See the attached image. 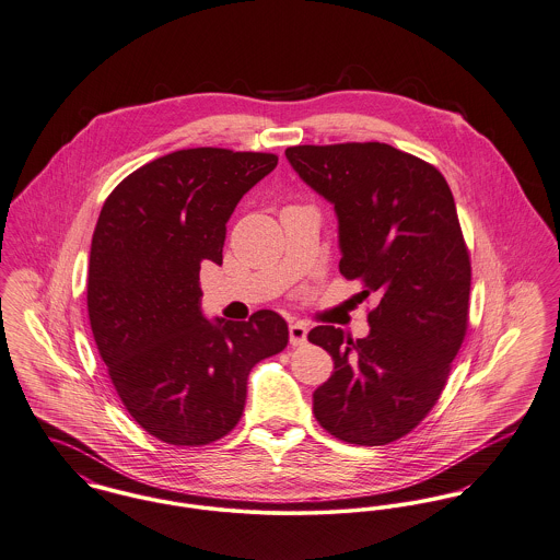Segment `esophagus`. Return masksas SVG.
I'll return each instance as SVG.
<instances>
[{
  "mask_svg": "<svg viewBox=\"0 0 560 560\" xmlns=\"http://www.w3.org/2000/svg\"><path fill=\"white\" fill-rule=\"evenodd\" d=\"M290 343L294 345V347L306 343V326L301 324V322L290 326Z\"/></svg>",
  "mask_w": 560,
  "mask_h": 560,
  "instance_id": "34e87169",
  "label": "esophagus"
}]
</instances>
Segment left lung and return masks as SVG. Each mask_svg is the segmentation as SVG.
I'll return each instance as SVG.
<instances>
[{"mask_svg": "<svg viewBox=\"0 0 560 560\" xmlns=\"http://www.w3.org/2000/svg\"><path fill=\"white\" fill-rule=\"evenodd\" d=\"M285 155L335 205L345 279L375 294L366 339L317 326L311 343L335 360L313 392L324 431L386 445L413 431L439 400L469 328L471 258L447 180L386 142L299 144Z\"/></svg>", "mask_w": 560, "mask_h": 560, "instance_id": "obj_1", "label": "left lung"}]
</instances>
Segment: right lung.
I'll return each mask as SVG.
<instances>
[{
	"instance_id": "1",
	"label": "right lung",
	"mask_w": 560,
	"mask_h": 560,
	"mask_svg": "<svg viewBox=\"0 0 560 560\" xmlns=\"http://www.w3.org/2000/svg\"><path fill=\"white\" fill-rule=\"evenodd\" d=\"M277 162L180 149L128 174L97 217L86 277L93 339L133 422L164 443L225 436L243 416L252 369L288 347L275 311L217 324L200 311L202 261H223L228 219Z\"/></svg>"
}]
</instances>
